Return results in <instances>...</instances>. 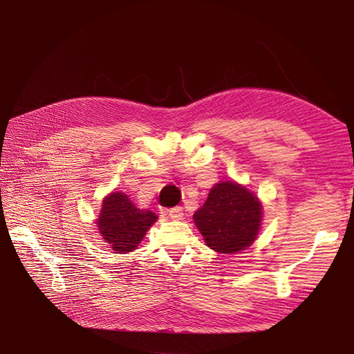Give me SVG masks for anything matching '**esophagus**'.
I'll list each match as a JSON object with an SVG mask.
<instances>
[{
	"mask_svg": "<svg viewBox=\"0 0 354 354\" xmlns=\"http://www.w3.org/2000/svg\"><path fill=\"white\" fill-rule=\"evenodd\" d=\"M169 216L174 219V221H180L184 218V209L180 206H176V207H171L169 210Z\"/></svg>",
	"mask_w": 354,
	"mask_h": 354,
	"instance_id": "34e87169",
	"label": "esophagus"
}]
</instances>
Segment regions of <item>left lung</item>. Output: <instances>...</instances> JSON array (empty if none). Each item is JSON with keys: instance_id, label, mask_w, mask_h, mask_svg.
<instances>
[{"instance_id": "obj_1", "label": "left lung", "mask_w": 354, "mask_h": 354, "mask_svg": "<svg viewBox=\"0 0 354 354\" xmlns=\"http://www.w3.org/2000/svg\"><path fill=\"white\" fill-rule=\"evenodd\" d=\"M193 219L207 248L219 254H237L257 240L262 205L245 185L221 180L212 187Z\"/></svg>"}]
</instances>
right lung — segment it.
Wrapping results in <instances>:
<instances>
[{"instance_id": "add662e5", "label": "right lung", "mask_w": 354, "mask_h": 354, "mask_svg": "<svg viewBox=\"0 0 354 354\" xmlns=\"http://www.w3.org/2000/svg\"><path fill=\"white\" fill-rule=\"evenodd\" d=\"M157 219L154 212L138 209L127 194L113 191L102 200L96 225L99 234L115 254H127L138 249Z\"/></svg>"}]
</instances>
